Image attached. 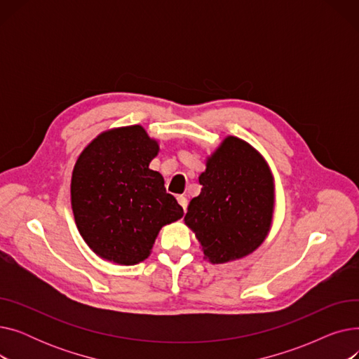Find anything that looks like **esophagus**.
<instances>
[{"label":"esophagus","mask_w":359,"mask_h":359,"mask_svg":"<svg viewBox=\"0 0 359 359\" xmlns=\"http://www.w3.org/2000/svg\"><path fill=\"white\" fill-rule=\"evenodd\" d=\"M177 202L182 205V208H183L184 212H186V210H187V199H186L183 195H180V196H177Z\"/></svg>","instance_id":"34e87169"}]
</instances>
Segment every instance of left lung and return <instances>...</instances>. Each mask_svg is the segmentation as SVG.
Masks as SVG:
<instances>
[{
    "mask_svg": "<svg viewBox=\"0 0 359 359\" xmlns=\"http://www.w3.org/2000/svg\"><path fill=\"white\" fill-rule=\"evenodd\" d=\"M202 191L187 206L184 222L205 257L225 263L250 255L266 238L273 211L269 165L246 141L229 137L206 161Z\"/></svg>",
    "mask_w": 359,
    "mask_h": 359,
    "instance_id": "1",
    "label": "left lung"
}]
</instances>
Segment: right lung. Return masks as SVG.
Segmentation results:
<instances>
[{
    "label": "right lung",
    "mask_w": 359,
    "mask_h": 359,
    "mask_svg": "<svg viewBox=\"0 0 359 359\" xmlns=\"http://www.w3.org/2000/svg\"><path fill=\"white\" fill-rule=\"evenodd\" d=\"M158 144L142 126L103 132L75 163L71 203L75 224L100 257L135 265L149 256L163 225L183 217L164 179L148 165Z\"/></svg>",
    "instance_id": "add662e5"
}]
</instances>
